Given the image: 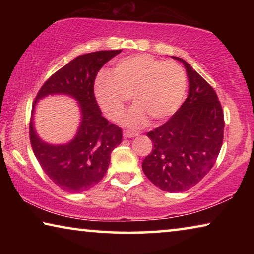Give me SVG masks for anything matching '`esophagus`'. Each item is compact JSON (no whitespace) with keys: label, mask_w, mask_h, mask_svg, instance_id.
<instances>
[{"label":"esophagus","mask_w":254,"mask_h":254,"mask_svg":"<svg viewBox=\"0 0 254 254\" xmlns=\"http://www.w3.org/2000/svg\"><path fill=\"white\" fill-rule=\"evenodd\" d=\"M136 135H137V133H134V132H130V131L123 132V136L126 137V139H130V137H134Z\"/></svg>","instance_id":"obj_1"}]
</instances>
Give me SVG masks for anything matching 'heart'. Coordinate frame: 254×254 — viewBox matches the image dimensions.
<instances>
[{
    "instance_id": "1",
    "label": "heart",
    "mask_w": 254,
    "mask_h": 254,
    "mask_svg": "<svg viewBox=\"0 0 254 254\" xmlns=\"http://www.w3.org/2000/svg\"><path fill=\"white\" fill-rule=\"evenodd\" d=\"M95 96L111 120L121 117L132 96L135 103L123 122L139 128L149 122L165 121L178 111L187 89L184 68L175 62H162L148 54L120 59L111 72H101L95 80Z\"/></svg>"
}]
</instances>
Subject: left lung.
Returning <instances> with one entry per match:
<instances>
[{
	"label": "left lung",
	"instance_id": "left-lung-1",
	"mask_svg": "<svg viewBox=\"0 0 254 254\" xmlns=\"http://www.w3.org/2000/svg\"><path fill=\"white\" fill-rule=\"evenodd\" d=\"M171 57L186 68L188 96L168 121L147 133L153 149L142 169L162 190L182 192L213 168L223 143L224 115L212 86L184 59Z\"/></svg>",
	"mask_w": 254,
	"mask_h": 254
}]
</instances>
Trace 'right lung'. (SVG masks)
Here are the masks:
<instances>
[{"label": "right lung", "instance_id": "add662e5", "mask_svg": "<svg viewBox=\"0 0 254 254\" xmlns=\"http://www.w3.org/2000/svg\"><path fill=\"white\" fill-rule=\"evenodd\" d=\"M121 51L101 50L74 58L42 85L34 100L30 142L46 175L64 190L77 194L100 183L109 168L112 151L122 142V130L103 117L94 95L97 72ZM49 95H67L79 103V130L67 144H47L34 128L36 103Z\"/></svg>", "mask_w": 254, "mask_h": 254}]
</instances>
